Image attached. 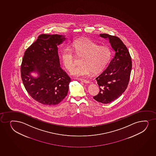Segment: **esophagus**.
I'll use <instances>...</instances> for the list:
<instances>
[{"mask_svg": "<svg viewBox=\"0 0 156 156\" xmlns=\"http://www.w3.org/2000/svg\"><path fill=\"white\" fill-rule=\"evenodd\" d=\"M80 80L82 82L84 83H89L90 81L85 80V79H80Z\"/></svg>", "mask_w": 156, "mask_h": 156, "instance_id": "34e87169", "label": "esophagus"}]
</instances>
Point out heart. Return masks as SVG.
I'll return each mask as SVG.
<instances>
[{
  "label": "heart",
  "mask_w": 156,
  "mask_h": 156,
  "mask_svg": "<svg viewBox=\"0 0 156 156\" xmlns=\"http://www.w3.org/2000/svg\"><path fill=\"white\" fill-rule=\"evenodd\" d=\"M76 55L81 57L80 65L73 67L70 71L76 77L86 76L93 72H100L107 66L112 58L110 49L99 46L90 39L85 38L74 41L71 47L66 46L61 50V62L66 70H69L75 64Z\"/></svg>",
  "instance_id": "obj_1"
}]
</instances>
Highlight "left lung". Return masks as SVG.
<instances>
[{"label":"left lung","instance_id":"left-lung-1","mask_svg":"<svg viewBox=\"0 0 156 156\" xmlns=\"http://www.w3.org/2000/svg\"><path fill=\"white\" fill-rule=\"evenodd\" d=\"M99 35L109 40L115 52L107 68L96 78L100 91L98 95L94 96V99L106 104L115 100L126 90L132 65L129 50L119 38L107 34Z\"/></svg>","mask_w":156,"mask_h":156}]
</instances>
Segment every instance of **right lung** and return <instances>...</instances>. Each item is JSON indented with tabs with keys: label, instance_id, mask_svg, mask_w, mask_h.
Returning <instances> with one entry per match:
<instances>
[{
	"label": "right lung",
	"instance_id": "add662e5",
	"mask_svg": "<svg viewBox=\"0 0 156 156\" xmlns=\"http://www.w3.org/2000/svg\"><path fill=\"white\" fill-rule=\"evenodd\" d=\"M65 40L60 35L41 34L24 52L22 80L29 95L43 105H57L68 92L71 79L60 67L58 54V46Z\"/></svg>",
	"mask_w": 156,
	"mask_h": 156
}]
</instances>
